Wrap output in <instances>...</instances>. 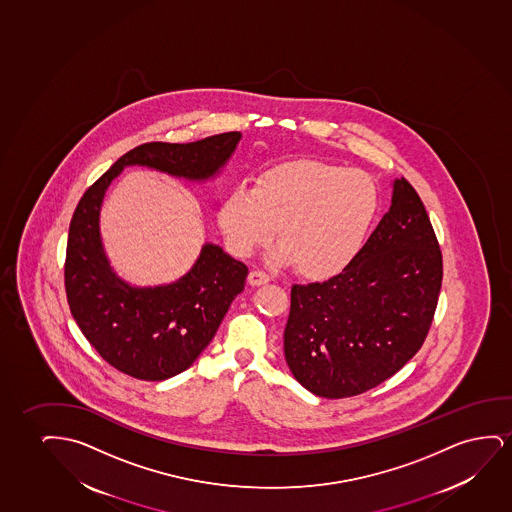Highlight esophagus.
I'll list each match as a JSON object with an SVG mask.
<instances>
[{
  "mask_svg": "<svg viewBox=\"0 0 512 512\" xmlns=\"http://www.w3.org/2000/svg\"><path fill=\"white\" fill-rule=\"evenodd\" d=\"M269 274L264 273V271H259V269H255L252 273L248 274V281H250V285L253 287H259V285H264V283H269Z\"/></svg>",
  "mask_w": 512,
  "mask_h": 512,
  "instance_id": "34e87169",
  "label": "esophagus"
}]
</instances>
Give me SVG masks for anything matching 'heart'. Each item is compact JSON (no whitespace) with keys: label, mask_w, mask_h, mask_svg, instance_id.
<instances>
[{"label":"heart","mask_w":512,"mask_h":512,"mask_svg":"<svg viewBox=\"0 0 512 512\" xmlns=\"http://www.w3.org/2000/svg\"><path fill=\"white\" fill-rule=\"evenodd\" d=\"M381 192L369 173L320 161L266 169L255 185H236L218 208V225L234 255L250 257L276 239L273 259L308 280L343 273L364 250Z\"/></svg>","instance_id":"1"}]
</instances>
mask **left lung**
Returning <instances> with one entry per match:
<instances>
[{"label": "left lung", "mask_w": 512, "mask_h": 512, "mask_svg": "<svg viewBox=\"0 0 512 512\" xmlns=\"http://www.w3.org/2000/svg\"><path fill=\"white\" fill-rule=\"evenodd\" d=\"M442 285V253L418 192L393 182L392 206L357 259L323 283L294 285L285 358L325 399L367 392L425 343Z\"/></svg>", "instance_id": "obj_1"}]
</instances>
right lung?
I'll use <instances>...</instances> for the list:
<instances>
[{
  "label": "right lung",
  "mask_w": 512,
  "mask_h": 512,
  "mask_svg": "<svg viewBox=\"0 0 512 512\" xmlns=\"http://www.w3.org/2000/svg\"><path fill=\"white\" fill-rule=\"evenodd\" d=\"M241 133L194 143L152 141L122 155L78 201L71 217L64 287L82 334L117 371L162 381L189 369L210 344L227 309L245 288L248 267L217 245H204L183 278L136 288L113 273L99 236L108 185L126 166H147L187 180H206L229 161Z\"/></svg>",
  "instance_id": "obj_1"
}]
</instances>
